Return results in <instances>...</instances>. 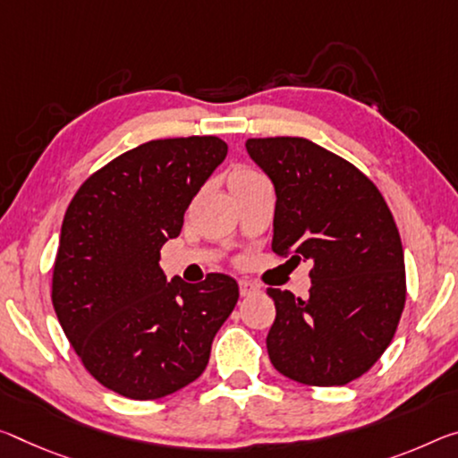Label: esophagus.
Segmentation results:
<instances>
[{
  "label": "esophagus",
  "instance_id": "esophagus-1",
  "mask_svg": "<svg viewBox=\"0 0 458 458\" xmlns=\"http://www.w3.org/2000/svg\"><path fill=\"white\" fill-rule=\"evenodd\" d=\"M238 287H241V295L242 297L252 295V293L259 292V285H255V283H250V281H241V283H238Z\"/></svg>",
  "mask_w": 458,
  "mask_h": 458
}]
</instances>
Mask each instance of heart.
<instances>
[{
    "mask_svg": "<svg viewBox=\"0 0 458 458\" xmlns=\"http://www.w3.org/2000/svg\"><path fill=\"white\" fill-rule=\"evenodd\" d=\"M249 175H257V173H252V171H246V169H241V171H236L234 175H232V177H249Z\"/></svg>",
    "mask_w": 458,
    "mask_h": 458,
    "instance_id": "obj_1",
    "label": "heart"
}]
</instances>
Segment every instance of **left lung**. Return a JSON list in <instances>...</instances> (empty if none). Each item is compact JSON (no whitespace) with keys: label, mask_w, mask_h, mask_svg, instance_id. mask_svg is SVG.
Returning <instances> with one entry per match:
<instances>
[{"label":"left lung","mask_w":458,"mask_h":458,"mask_svg":"<svg viewBox=\"0 0 458 458\" xmlns=\"http://www.w3.org/2000/svg\"><path fill=\"white\" fill-rule=\"evenodd\" d=\"M246 152L277 195L273 252L314 263L306 300L267 289L277 310L268 359L306 386H346L386 352L403 311L394 216L371 179L306 138H249Z\"/></svg>","instance_id":"obj_1"}]
</instances>
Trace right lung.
I'll list each match as a JSON object with an SVG mask.
<instances>
[{
	"label": "right lung",
	"instance_id": "add662e5",
	"mask_svg": "<svg viewBox=\"0 0 458 458\" xmlns=\"http://www.w3.org/2000/svg\"><path fill=\"white\" fill-rule=\"evenodd\" d=\"M228 155L216 136L150 140L79 187L61 228L53 306L71 346L101 386L158 399L203 373L238 301V283L166 281L161 249Z\"/></svg>",
	"mask_w": 458,
	"mask_h": 458
}]
</instances>
